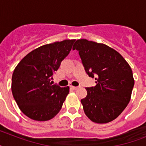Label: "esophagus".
I'll return each instance as SVG.
<instances>
[{
  "instance_id": "obj_1",
  "label": "esophagus",
  "mask_w": 146,
  "mask_h": 146,
  "mask_svg": "<svg viewBox=\"0 0 146 146\" xmlns=\"http://www.w3.org/2000/svg\"><path fill=\"white\" fill-rule=\"evenodd\" d=\"M70 88L71 89H74V90H76V89H78L80 87L79 86H70Z\"/></svg>"
}]
</instances>
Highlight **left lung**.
I'll return each mask as SVG.
<instances>
[{"mask_svg":"<svg viewBox=\"0 0 146 146\" xmlns=\"http://www.w3.org/2000/svg\"><path fill=\"white\" fill-rule=\"evenodd\" d=\"M73 49L79 51L88 75L96 76V86L86 88V97L81 99L86 115L94 123L111 122L130 101L134 86L131 67L120 53L104 44L78 39Z\"/></svg>","mask_w":146,"mask_h":146,"instance_id":"1","label":"left lung"}]
</instances>
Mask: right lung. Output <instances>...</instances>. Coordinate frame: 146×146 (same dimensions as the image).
<instances>
[{"label":"right lung","instance_id":"obj_1","mask_svg":"<svg viewBox=\"0 0 146 146\" xmlns=\"http://www.w3.org/2000/svg\"><path fill=\"white\" fill-rule=\"evenodd\" d=\"M74 42L66 39L42 45L26 54L14 69L13 96L22 112L32 120L47 121L60 111L70 87L53 85L52 75Z\"/></svg>","mask_w":146,"mask_h":146}]
</instances>
